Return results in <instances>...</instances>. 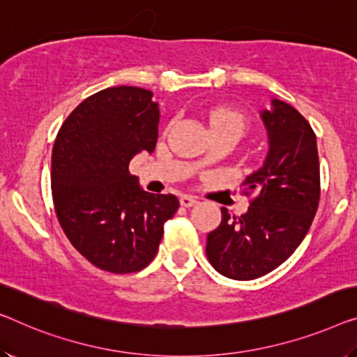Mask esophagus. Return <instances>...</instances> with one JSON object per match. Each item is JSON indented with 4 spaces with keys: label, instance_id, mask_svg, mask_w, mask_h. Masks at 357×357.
<instances>
[{
    "label": "esophagus",
    "instance_id": "esophagus-1",
    "mask_svg": "<svg viewBox=\"0 0 357 357\" xmlns=\"http://www.w3.org/2000/svg\"><path fill=\"white\" fill-rule=\"evenodd\" d=\"M179 202H181V205L185 206V208H190V206H194L197 204V199L192 195H183L179 199Z\"/></svg>",
    "mask_w": 357,
    "mask_h": 357
}]
</instances>
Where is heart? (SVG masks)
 <instances>
[{
    "mask_svg": "<svg viewBox=\"0 0 357 357\" xmlns=\"http://www.w3.org/2000/svg\"><path fill=\"white\" fill-rule=\"evenodd\" d=\"M208 123L211 131H227L241 137L247 128V116L238 110L218 107L208 114Z\"/></svg>",
    "mask_w": 357,
    "mask_h": 357,
    "instance_id": "b5f03b06",
    "label": "heart"
}]
</instances>
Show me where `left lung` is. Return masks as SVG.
Masks as SVG:
<instances>
[{
    "instance_id": "left-lung-1",
    "label": "left lung",
    "mask_w": 357,
    "mask_h": 357,
    "mask_svg": "<svg viewBox=\"0 0 357 357\" xmlns=\"http://www.w3.org/2000/svg\"><path fill=\"white\" fill-rule=\"evenodd\" d=\"M259 115L269 149L263 167L243 181L253 200L241 216L221 208V225L206 236L208 261L236 280L258 279L284 263L310 231L321 197L316 135L305 116L280 99Z\"/></svg>"
}]
</instances>
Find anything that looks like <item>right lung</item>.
Masks as SVG:
<instances>
[{
	"instance_id": "right-lung-1",
	"label": "right lung",
	"mask_w": 357,
	"mask_h": 357,
	"mask_svg": "<svg viewBox=\"0 0 357 357\" xmlns=\"http://www.w3.org/2000/svg\"><path fill=\"white\" fill-rule=\"evenodd\" d=\"M152 96L136 86L89 96L67 116L52 147L57 220L72 245L109 273L144 269L179 208L176 195L146 192L128 169L132 157L157 144L160 110Z\"/></svg>"
}]
</instances>
